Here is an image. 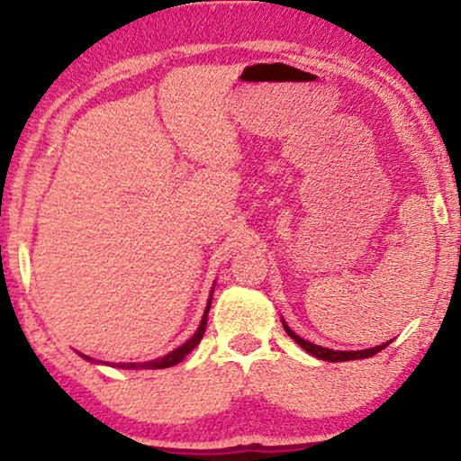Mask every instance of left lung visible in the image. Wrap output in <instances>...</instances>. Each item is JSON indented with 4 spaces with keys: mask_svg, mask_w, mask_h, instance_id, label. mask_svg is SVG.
<instances>
[{
    "mask_svg": "<svg viewBox=\"0 0 461 461\" xmlns=\"http://www.w3.org/2000/svg\"><path fill=\"white\" fill-rule=\"evenodd\" d=\"M283 327H285L287 336L292 338V339H295V342H298V344L302 346V348H304V350L308 352V355H312V357H317V358H323V361H331V363L355 361V358L374 357V355H377V352H380V350L386 348V346H388L390 342H393V339H390V342H384L382 346H374V348H367V350H331V348H323V346H317V344L308 342V339H304V338L295 336V333L287 327L285 321H283Z\"/></svg>",
    "mask_w": 461,
    "mask_h": 461,
    "instance_id": "1",
    "label": "left lung"
}]
</instances>
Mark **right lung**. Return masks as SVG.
I'll return each mask as SVG.
<instances>
[{"label": "right lung", "instance_id": "obj_1", "mask_svg": "<svg viewBox=\"0 0 461 461\" xmlns=\"http://www.w3.org/2000/svg\"><path fill=\"white\" fill-rule=\"evenodd\" d=\"M212 292H213V289H212ZM210 306H212V295H210V302H207V306H205V312H203V319H201V323H199V330L194 331V336L191 339H186L185 344L178 346V348L169 352V355L155 358V361H147V363H117V367H122V369H166V367H174V365H178L182 358H185L188 352H191L194 346L201 342V338H203L205 325H207V312H210ZM84 358H87V361H92L90 357H84Z\"/></svg>", "mask_w": 461, "mask_h": 461}]
</instances>
